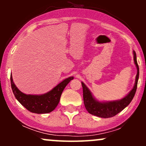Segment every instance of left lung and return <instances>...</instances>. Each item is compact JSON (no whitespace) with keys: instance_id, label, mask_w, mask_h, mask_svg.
<instances>
[{"instance_id":"left-lung-1","label":"left lung","mask_w":146,"mask_h":146,"mask_svg":"<svg viewBox=\"0 0 146 146\" xmlns=\"http://www.w3.org/2000/svg\"><path fill=\"white\" fill-rule=\"evenodd\" d=\"M133 55L134 61H135V64L137 68V74L136 75L135 86L130 90V93L121 100L107 102H100L97 101L93 98V95L86 85L82 82L83 88L84 104L85 108L87 111L90 114L102 117V118H109V117H114L117 114L120 113L131 102L135 96V93H136L139 75V69L138 64L137 62V56L135 51H133Z\"/></svg>"}]
</instances>
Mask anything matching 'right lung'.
Instances as JSON below:
<instances>
[{"instance_id":"1","label":"right lung","mask_w":146,"mask_h":146,"mask_svg":"<svg viewBox=\"0 0 146 146\" xmlns=\"http://www.w3.org/2000/svg\"><path fill=\"white\" fill-rule=\"evenodd\" d=\"M73 77L65 79L48 93L43 95H26L22 93L13 82L12 76L10 77L11 89L15 98L29 111L37 114L48 113L53 111L59 103L62 91Z\"/></svg>"}]
</instances>
